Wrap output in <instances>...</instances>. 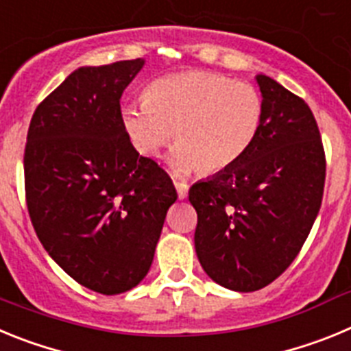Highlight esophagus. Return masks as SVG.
<instances>
[{"instance_id":"1","label":"esophagus","mask_w":351,"mask_h":351,"mask_svg":"<svg viewBox=\"0 0 351 351\" xmlns=\"http://www.w3.org/2000/svg\"><path fill=\"white\" fill-rule=\"evenodd\" d=\"M173 184H176V190H178V197L181 198H186L188 197V190H190V186L186 184V182L182 181H173Z\"/></svg>"}]
</instances>
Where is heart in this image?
<instances>
[{"instance_id": "obj_1", "label": "heart", "mask_w": 351, "mask_h": 351, "mask_svg": "<svg viewBox=\"0 0 351 351\" xmlns=\"http://www.w3.org/2000/svg\"><path fill=\"white\" fill-rule=\"evenodd\" d=\"M123 128L137 153L158 156L172 138L179 172L218 173L255 144L263 98L250 82L206 70L179 71L147 84L142 104L126 105Z\"/></svg>"}]
</instances>
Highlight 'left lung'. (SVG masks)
<instances>
[{
    "label": "left lung",
    "mask_w": 351,
    "mask_h": 351,
    "mask_svg": "<svg viewBox=\"0 0 351 351\" xmlns=\"http://www.w3.org/2000/svg\"><path fill=\"white\" fill-rule=\"evenodd\" d=\"M263 123L230 169L190 188L198 216L195 250L210 280L255 291L299 255L322 206L325 151L311 108L267 75H256Z\"/></svg>",
    "instance_id": "8db88e82"
}]
</instances>
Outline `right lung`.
Instances as JSON below:
<instances>
[{"mask_svg":"<svg viewBox=\"0 0 351 351\" xmlns=\"http://www.w3.org/2000/svg\"><path fill=\"white\" fill-rule=\"evenodd\" d=\"M144 60L84 66L36 107L24 149L27 213L40 243L82 287L116 295L153 263L167 210L169 173L130 142L121 95Z\"/></svg>","mask_w":351,"mask_h":351,"instance_id":"1","label":"right lung"}]
</instances>
